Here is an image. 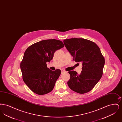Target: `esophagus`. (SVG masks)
I'll return each instance as SVG.
<instances>
[{
	"mask_svg": "<svg viewBox=\"0 0 122 122\" xmlns=\"http://www.w3.org/2000/svg\"><path fill=\"white\" fill-rule=\"evenodd\" d=\"M65 72V71L64 70H61V74H63Z\"/></svg>",
	"mask_w": 122,
	"mask_h": 122,
	"instance_id": "34e87169",
	"label": "esophagus"
}]
</instances>
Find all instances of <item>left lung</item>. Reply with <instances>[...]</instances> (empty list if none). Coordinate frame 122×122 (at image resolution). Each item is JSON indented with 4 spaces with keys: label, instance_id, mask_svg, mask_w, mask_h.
I'll list each match as a JSON object with an SVG mask.
<instances>
[{
    "label": "left lung",
    "instance_id": "left-lung-1",
    "mask_svg": "<svg viewBox=\"0 0 122 122\" xmlns=\"http://www.w3.org/2000/svg\"><path fill=\"white\" fill-rule=\"evenodd\" d=\"M67 49L73 60L82 64L80 74L70 71L68 85L73 91L80 94L91 91L98 83L103 74L105 59L98 46L93 41L83 38L64 40Z\"/></svg>",
    "mask_w": 122,
    "mask_h": 122
}]
</instances>
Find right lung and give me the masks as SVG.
Wrapping results in <instances>:
<instances>
[{"label":"right lung","instance_id":"1","mask_svg":"<svg viewBox=\"0 0 122 122\" xmlns=\"http://www.w3.org/2000/svg\"><path fill=\"white\" fill-rule=\"evenodd\" d=\"M64 46L61 41L48 39L35 43L25 52L20 69L23 81L33 92L42 95L53 90L61 70L53 71L46 63L50 62L55 51Z\"/></svg>","mask_w":122,"mask_h":122}]
</instances>
